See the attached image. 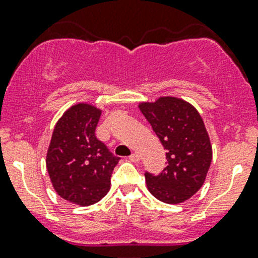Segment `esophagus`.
I'll return each instance as SVG.
<instances>
[{"mask_svg": "<svg viewBox=\"0 0 258 258\" xmlns=\"http://www.w3.org/2000/svg\"><path fill=\"white\" fill-rule=\"evenodd\" d=\"M140 160H141V157H140L139 153L135 152L130 156V161H131V162H140Z\"/></svg>", "mask_w": 258, "mask_h": 258, "instance_id": "34e87169", "label": "esophagus"}]
</instances>
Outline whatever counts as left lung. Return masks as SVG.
Returning <instances> with one entry per match:
<instances>
[{
  "label": "left lung",
  "instance_id": "obj_1",
  "mask_svg": "<svg viewBox=\"0 0 258 258\" xmlns=\"http://www.w3.org/2000/svg\"><path fill=\"white\" fill-rule=\"evenodd\" d=\"M139 107L167 158L160 175L145 172L148 191L165 204H181L201 188L212 161V146L202 117L191 103L177 97H160Z\"/></svg>",
  "mask_w": 258,
  "mask_h": 258
}]
</instances>
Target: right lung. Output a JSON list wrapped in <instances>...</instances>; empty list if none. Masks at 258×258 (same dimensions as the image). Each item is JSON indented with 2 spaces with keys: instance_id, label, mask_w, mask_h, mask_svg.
Returning a JSON list of instances; mask_svg holds the SVG:
<instances>
[{
  "instance_id": "add662e5",
  "label": "right lung",
  "mask_w": 258,
  "mask_h": 258,
  "mask_svg": "<svg viewBox=\"0 0 258 258\" xmlns=\"http://www.w3.org/2000/svg\"><path fill=\"white\" fill-rule=\"evenodd\" d=\"M101 110L88 103L70 107L57 121L46 157L54 191L72 204L90 206L107 195L118 163L96 137Z\"/></svg>"
}]
</instances>
